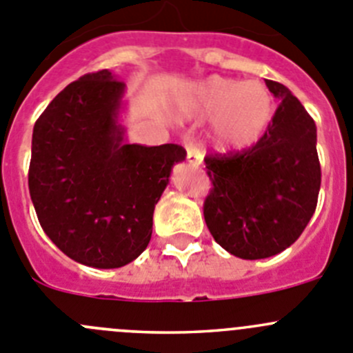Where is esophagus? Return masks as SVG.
I'll return each instance as SVG.
<instances>
[{
  "instance_id": "esophagus-1",
  "label": "esophagus",
  "mask_w": 353,
  "mask_h": 353,
  "mask_svg": "<svg viewBox=\"0 0 353 353\" xmlns=\"http://www.w3.org/2000/svg\"><path fill=\"white\" fill-rule=\"evenodd\" d=\"M185 150H187V161H189V164H192V166H199V164L203 163V156H201V152L197 150L196 145L187 143Z\"/></svg>"
}]
</instances>
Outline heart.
Segmentation results:
<instances>
[{
    "mask_svg": "<svg viewBox=\"0 0 353 353\" xmlns=\"http://www.w3.org/2000/svg\"><path fill=\"white\" fill-rule=\"evenodd\" d=\"M183 110L210 119L211 143L221 152H239L256 145L274 117L270 92L258 81L210 76L183 99Z\"/></svg>",
    "mask_w": 353,
    "mask_h": 353,
    "instance_id": "heart-1",
    "label": "heart"
}]
</instances>
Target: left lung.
<instances>
[{"mask_svg":"<svg viewBox=\"0 0 353 353\" xmlns=\"http://www.w3.org/2000/svg\"><path fill=\"white\" fill-rule=\"evenodd\" d=\"M265 85L281 103L260 142L204 159L213 183L204 220L213 239L243 260L290 248L310 221L321 189L314 119L286 86Z\"/></svg>","mask_w":353,"mask_h":353,"instance_id":"1","label":"left lung"}]
</instances>
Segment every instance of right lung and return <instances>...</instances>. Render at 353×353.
I'll return each instance as SVG.
<instances>
[{"label": "right lung", "mask_w": 353, "mask_h": 353, "mask_svg": "<svg viewBox=\"0 0 353 353\" xmlns=\"http://www.w3.org/2000/svg\"><path fill=\"white\" fill-rule=\"evenodd\" d=\"M126 85L85 74L50 102L32 130L29 192L52 243L78 263L117 268L143 253L152 214L185 159L176 143H128L119 116Z\"/></svg>", "instance_id": "1"}]
</instances>
